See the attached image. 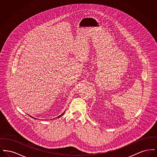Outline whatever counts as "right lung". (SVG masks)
Here are the masks:
<instances>
[{
	"mask_svg": "<svg viewBox=\"0 0 157 157\" xmlns=\"http://www.w3.org/2000/svg\"><path fill=\"white\" fill-rule=\"evenodd\" d=\"M65 113V112H63V113H62V114H61L60 115H59V116H58V117H56V118H59V117H62V115H63V113ZM32 117V118H33L32 117ZM34 118V119H36V118Z\"/></svg>",
	"mask_w": 157,
	"mask_h": 157,
	"instance_id": "right-lung-1",
	"label": "right lung"
}]
</instances>
